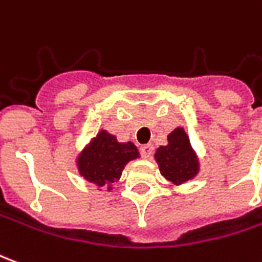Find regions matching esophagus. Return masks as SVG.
<instances>
[{"label": "esophagus", "instance_id": "34e87169", "mask_svg": "<svg viewBox=\"0 0 262 262\" xmlns=\"http://www.w3.org/2000/svg\"><path fill=\"white\" fill-rule=\"evenodd\" d=\"M152 152H154V146L150 145V143L140 146V155H142L145 159H149V158L152 156Z\"/></svg>", "mask_w": 262, "mask_h": 262}]
</instances>
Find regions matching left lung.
<instances>
[{"instance_id":"left-lung-1","label":"left lung","mask_w":262,"mask_h":262,"mask_svg":"<svg viewBox=\"0 0 262 262\" xmlns=\"http://www.w3.org/2000/svg\"><path fill=\"white\" fill-rule=\"evenodd\" d=\"M155 159L162 175L175 185L191 181L199 172L198 156L183 127H176L169 133L168 145L156 149Z\"/></svg>"}]
</instances>
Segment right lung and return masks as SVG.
Instances as JSON below:
<instances>
[{
    "instance_id": "add662e5",
    "label": "right lung",
    "mask_w": 262,
    "mask_h": 262,
    "mask_svg": "<svg viewBox=\"0 0 262 262\" xmlns=\"http://www.w3.org/2000/svg\"><path fill=\"white\" fill-rule=\"evenodd\" d=\"M138 158V147L132 142L120 143L116 136L100 130L77 156V168L86 181L99 188L107 185L112 191V183L120 179L124 166Z\"/></svg>"
}]
</instances>
